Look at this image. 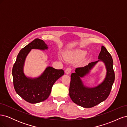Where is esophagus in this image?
Listing matches in <instances>:
<instances>
[{"label": "esophagus", "instance_id": "obj_1", "mask_svg": "<svg viewBox=\"0 0 127 127\" xmlns=\"http://www.w3.org/2000/svg\"><path fill=\"white\" fill-rule=\"evenodd\" d=\"M71 71V67L67 68L66 69V70H65V72H66V74H69Z\"/></svg>", "mask_w": 127, "mask_h": 127}]
</instances>
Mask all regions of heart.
Instances as JSON below:
<instances>
[{
	"instance_id": "obj_1",
	"label": "heart",
	"mask_w": 127,
	"mask_h": 127,
	"mask_svg": "<svg viewBox=\"0 0 127 127\" xmlns=\"http://www.w3.org/2000/svg\"><path fill=\"white\" fill-rule=\"evenodd\" d=\"M84 55H85V52L83 51L80 50H77L74 52H73L71 53V57L73 58H80L82 57Z\"/></svg>"
}]
</instances>
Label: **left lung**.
Instances as JSON below:
<instances>
[{
  "mask_svg": "<svg viewBox=\"0 0 127 127\" xmlns=\"http://www.w3.org/2000/svg\"><path fill=\"white\" fill-rule=\"evenodd\" d=\"M98 60L92 62L88 66L76 68L75 72L71 75L69 96L76 104L85 108H90L105 101L109 96L115 79L113 59L107 49L102 46L98 55ZM99 61L105 64L107 75L104 81L95 88H87L83 85L80 78L88 73L91 69Z\"/></svg>",
  "mask_w": 127,
  "mask_h": 127,
  "instance_id": "left-lung-1",
  "label": "left lung"
}]
</instances>
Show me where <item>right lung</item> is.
<instances>
[{
    "mask_svg": "<svg viewBox=\"0 0 127 127\" xmlns=\"http://www.w3.org/2000/svg\"><path fill=\"white\" fill-rule=\"evenodd\" d=\"M33 49H47L48 45L43 40L34 39L21 49L12 70L15 91L24 100L32 104L47 99L51 93L53 84L64 74L63 69H56L48 67L38 78L27 77L23 72L24 64L27 55Z\"/></svg>",
    "mask_w": 127,
    "mask_h": 127,
    "instance_id": "obj_1",
    "label": "right lung"
}]
</instances>
